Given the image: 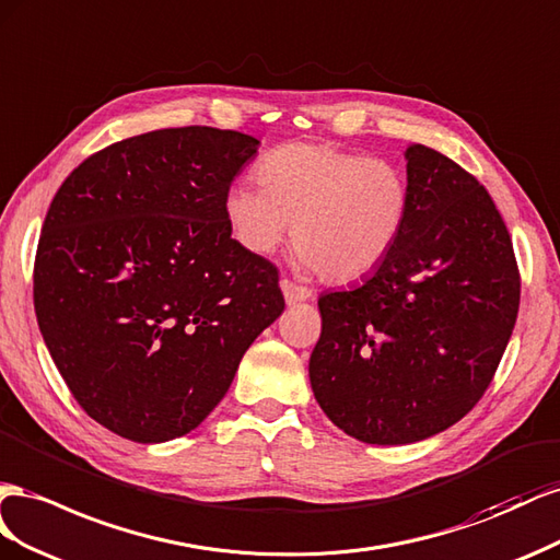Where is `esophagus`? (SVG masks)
<instances>
[{
	"label": "esophagus",
	"mask_w": 560,
	"mask_h": 560,
	"mask_svg": "<svg viewBox=\"0 0 560 560\" xmlns=\"http://www.w3.org/2000/svg\"><path fill=\"white\" fill-rule=\"evenodd\" d=\"M281 291H283V298H285V302H289V305H298V302H305V300L312 298L310 289H305V285H298L289 279L281 281Z\"/></svg>",
	"instance_id": "obj_1"
}]
</instances>
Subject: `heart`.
Returning a JSON list of instances; mask_svg holds the SVG:
<instances>
[{
    "label": "heart",
    "mask_w": 560,
    "mask_h": 560,
    "mask_svg": "<svg viewBox=\"0 0 560 560\" xmlns=\"http://www.w3.org/2000/svg\"><path fill=\"white\" fill-rule=\"evenodd\" d=\"M258 175L262 185L234 183L222 206L248 253H275L293 220L300 265L347 283L369 277L401 242L410 185L387 159L328 142H285L260 159Z\"/></svg>",
    "instance_id": "1"
}]
</instances>
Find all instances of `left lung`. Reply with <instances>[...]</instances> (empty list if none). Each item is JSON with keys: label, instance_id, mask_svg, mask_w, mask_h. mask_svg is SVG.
Masks as SVG:
<instances>
[{"label": "left lung", "instance_id": "left-lung-1", "mask_svg": "<svg viewBox=\"0 0 560 560\" xmlns=\"http://www.w3.org/2000/svg\"><path fill=\"white\" fill-rule=\"evenodd\" d=\"M401 242L363 283L324 293L314 398L363 443H415L478 404L516 324L521 279L500 211L445 154L406 150Z\"/></svg>", "mask_w": 560, "mask_h": 560}]
</instances>
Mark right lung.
Listing matches in <instances>:
<instances>
[{"label":"right lung","mask_w":560,"mask_h":560,"mask_svg":"<svg viewBox=\"0 0 560 560\" xmlns=\"http://www.w3.org/2000/svg\"><path fill=\"white\" fill-rule=\"evenodd\" d=\"M260 140L162 129L91 154L60 185L35 312L77 404L136 443L197 429L283 312L279 271L232 238L225 195Z\"/></svg>","instance_id":"obj_1"}]
</instances>
